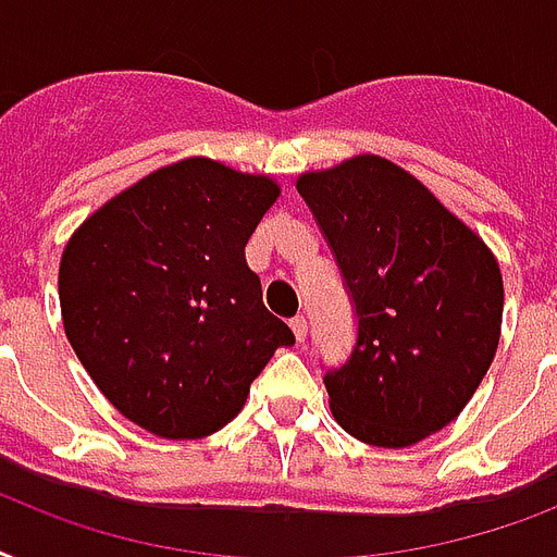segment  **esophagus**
<instances>
[{"mask_svg": "<svg viewBox=\"0 0 557 557\" xmlns=\"http://www.w3.org/2000/svg\"><path fill=\"white\" fill-rule=\"evenodd\" d=\"M290 327H293V337H296V343H305V337H308V319L293 317Z\"/></svg>", "mask_w": 557, "mask_h": 557, "instance_id": "esophagus-1", "label": "esophagus"}]
</instances>
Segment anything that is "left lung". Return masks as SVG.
<instances>
[{"mask_svg": "<svg viewBox=\"0 0 557 557\" xmlns=\"http://www.w3.org/2000/svg\"><path fill=\"white\" fill-rule=\"evenodd\" d=\"M337 258L357 339L325 389L339 426L374 447H409L447 426L488 372L503 275L473 230L383 157L296 183Z\"/></svg>", "mask_w": 557, "mask_h": 557, "instance_id": "obj_1", "label": "left lung"}]
</instances>
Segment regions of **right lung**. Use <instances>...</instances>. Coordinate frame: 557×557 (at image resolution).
<instances>
[{
    "mask_svg": "<svg viewBox=\"0 0 557 557\" xmlns=\"http://www.w3.org/2000/svg\"><path fill=\"white\" fill-rule=\"evenodd\" d=\"M275 197L270 176L191 157L103 202L69 238L66 337L133 424L162 438L218 433L275 348L296 343L244 256Z\"/></svg>",
    "mask_w": 557,
    "mask_h": 557,
    "instance_id": "1",
    "label": "right lung"
}]
</instances>
